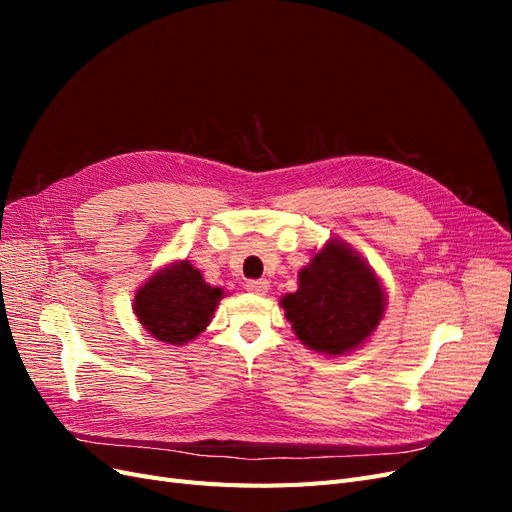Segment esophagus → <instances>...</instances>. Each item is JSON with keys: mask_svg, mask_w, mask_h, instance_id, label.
Wrapping results in <instances>:
<instances>
[{"mask_svg": "<svg viewBox=\"0 0 512 512\" xmlns=\"http://www.w3.org/2000/svg\"><path fill=\"white\" fill-rule=\"evenodd\" d=\"M245 288L254 294H265L269 290V282L267 280H250L245 284Z\"/></svg>", "mask_w": 512, "mask_h": 512, "instance_id": "34e87169", "label": "esophagus"}]
</instances>
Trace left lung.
<instances>
[{
    "label": "left lung",
    "instance_id": "1",
    "mask_svg": "<svg viewBox=\"0 0 512 512\" xmlns=\"http://www.w3.org/2000/svg\"><path fill=\"white\" fill-rule=\"evenodd\" d=\"M301 342L316 352L346 354L361 346L384 314L376 273L348 245L331 241L299 273V290L282 299Z\"/></svg>",
    "mask_w": 512,
    "mask_h": 512
}]
</instances>
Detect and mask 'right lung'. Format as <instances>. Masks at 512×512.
<instances>
[{"label":"right lung","instance_id":"1","mask_svg":"<svg viewBox=\"0 0 512 512\" xmlns=\"http://www.w3.org/2000/svg\"><path fill=\"white\" fill-rule=\"evenodd\" d=\"M222 288L209 286L188 260L158 271L136 292L134 312L160 342L181 346L207 329Z\"/></svg>","mask_w":512,"mask_h":512}]
</instances>
